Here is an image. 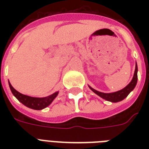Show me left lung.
I'll return each instance as SVG.
<instances>
[{"mask_svg": "<svg viewBox=\"0 0 149 149\" xmlns=\"http://www.w3.org/2000/svg\"><path fill=\"white\" fill-rule=\"evenodd\" d=\"M137 72H138V66H137L136 64L135 65V70H134V77H133V79L131 81V83L127 86H125L124 89H122V90H120L119 91H117V92H114V93H102V92H99V91H96V90L93 89L91 86H89V87L91 88V91L94 92L96 94H97L99 97L103 98V99L107 100L108 101L113 102V103L121 101L126 97H127V95L129 94L130 92L133 91L134 87H135V86H136L137 80H138V74H137Z\"/></svg>", "mask_w": 149, "mask_h": 149, "instance_id": "obj_1", "label": "left lung"}]
</instances>
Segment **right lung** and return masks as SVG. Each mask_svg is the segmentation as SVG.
Here are the masks:
<instances>
[{"instance_id": "1", "label": "right lung", "mask_w": 149, "mask_h": 149, "mask_svg": "<svg viewBox=\"0 0 149 149\" xmlns=\"http://www.w3.org/2000/svg\"><path fill=\"white\" fill-rule=\"evenodd\" d=\"M9 86H10L13 95L15 96L22 104L29 108L34 109V110H42V109L48 107L52 102L53 101V100L56 97V96L58 95V92H56V93H52L51 95L45 97H32L24 95V94L19 93L18 91L14 89V87L11 86L10 83H9Z\"/></svg>"}]
</instances>
